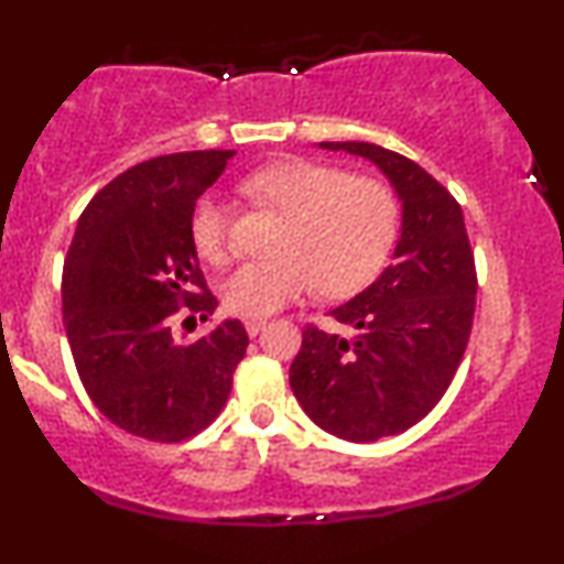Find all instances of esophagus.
I'll use <instances>...</instances> for the list:
<instances>
[{
	"mask_svg": "<svg viewBox=\"0 0 564 564\" xmlns=\"http://www.w3.org/2000/svg\"><path fill=\"white\" fill-rule=\"evenodd\" d=\"M264 323H268V321H262V318H249V321L243 323V326H246V332H249V336H257V334H260L262 328H264Z\"/></svg>",
	"mask_w": 564,
	"mask_h": 564,
	"instance_id": "34e87169",
	"label": "esophagus"
}]
</instances>
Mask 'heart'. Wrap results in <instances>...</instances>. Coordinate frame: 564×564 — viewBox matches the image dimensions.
I'll return each mask as SVG.
<instances>
[{
  "mask_svg": "<svg viewBox=\"0 0 564 564\" xmlns=\"http://www.w3.org/2000/svg\"><path fill=\"white\" fill-rule=\"evenodd\" d=\"M243 193L286 217L278 260L243 262L219 283L225 307L264 318L315 286L326 296H352L381 273L398 241L400 204L390 185L352 177L339 166L291 159L243 180ZM193 246L206 262L228 251V209L204 196L191 215Z\"/></svg>",
  "mask_w": 564,
  "mask_h": 564,
  "instance_id": "heart-1",
  "label": "heart"
}]
</instances>
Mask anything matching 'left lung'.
Listing matches in <instances>:
<instances>
[{
  "instance_id": "8db88e82",
  "label": "left lung",
  "mask_w": 564,
  "mask_h": 564,
  "mask_svg": "<svg viewBox=\"0 0 564 564\" xmlns=\"http://www.w3.org/2000/svg\"><path fill=\"white\" fill-rule=\"evenodd\" d=\"M371 161L400 200L392 264L334 307L341 336L307 326L289 381L321 430L373 443L422 422L448 390L475 318V254L462 206L416 161L373 142H318Z\"/></svg>"
}]
</instances>
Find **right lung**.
Returning a JSON list of instances; mask_svg holds the SVG:
<instances>
[{
    "label": "right lung",
    "instance_id": "right-lung-1",
    "mask_svg": "<svg viewBox=\"0 0 564 564\" xmlns=\"http://www.w3.org/2000/svg\"><path fill=\"white\" fill-rule=\"evenodd\" d=\"M236 151L159 156L111 180L76 223L63 264V321L84 390L106 419L132 435L180 443L228 403L249 336L219 323L196 341L177 339L170 318L185 302L206 321V289L191 215Z\"/></svg>",
    "mask_w": 564,
    "mask_h": 564
}]
</instances>
